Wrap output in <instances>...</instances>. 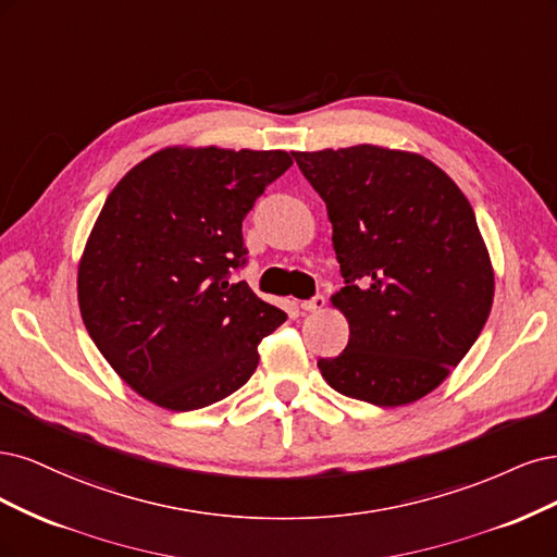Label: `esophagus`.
I'll list each match as a JSON object with an SVG mask.
<instances>
[{
  "label": "esophagus",
  "mask_w": 557,
  "mask_h": 557,
  "mask_svg": "<svg viewBox=\"0 0 557 557\" xmlns=\"http://www.w3.org/2000/svg\"><path fill=\"white\" fill-rule=\"evenodd\" d=\"M324 305H326V296L324 294H317V296H312L308 300H302L300 308L308 310V312H317V310H324Z\"/></svg>",
  "instance_id": "obj_1"
}]
</instances>
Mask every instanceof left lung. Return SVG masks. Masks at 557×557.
<instances>
[{
    "instance_id": "left-lung-1",
    "label": "left lung",
    "mask_w": 557,
    "mask_h": 557,
    "mask_svg": "<svg viewBox=\"0 0 557 557\" xmlns=\"http://www.w3.org/2000/svg\"><path fill=\"white\" fill-rule=\"evenodd\" d=\"M324 199L349 343L319 358L347 398L409 405L437 388L491 314L495 277L474 210L425 157L354 146L292 152Z\"/></svg>"
}]
</instances>
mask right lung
I'll return each mask as SVG.
<instances>
[{
  "mask_svg": "<svg viewBox=\"0 0 557 557\" xmlns=\"http://www.w3.org/2000/svg\"><path fill=\"white\" fill-rule=\"evenodd\" d=\"M294 164L282 150L166 148L106 199L78 268L85 329L143 398L191 411L238 391L286 321L233 273L243 220Z\"/></svg>",
  "mask_w": 557,
  "mask_h": 557,
  "instance_id": "1",
  "label": "right lung"
}]
</instances>
